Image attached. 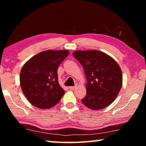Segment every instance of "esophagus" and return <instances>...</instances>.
Wrapping results in <instances>:
<instances>
[{"mask_svg": "<svg viewBox=\"0 0 146 146\" xmlns=\"http://www.w3.org/2000/svg\"><path fill=\"white\" fill-rule=\"evenodd\" d=\"M69 88H70V90H74L76 88V86H70Z\"/></svg>", "mask_w": 146, "mask_h": 146, "instance_id": "34e87169", "label": "esophagus"}]
</instances>
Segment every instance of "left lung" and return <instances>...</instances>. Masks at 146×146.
<instances>
[{
	"label": "left lung",
	"mask_w": 146,
	"mask_h": 146,
	"mask_svg": "<svg viewBox=\"0 0 146 146\" xmlns=\"http://www.w3.org/2000/svg\"><path fill=\"white\" fill-rule=\"evenodd\" d=\"M73 55L82 66L87 78V93L81 100L83 104L93 110L108 107L122 88L120 66L112 57L98 50L76 51Z\"/></svg>",
	"instance_id": "obj_1"
}]
</instances>
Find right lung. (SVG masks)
Listing matches in <instances>:
<instances>
[{
    "label": "right lung",
    "instance_id": "obj_1",
    "mask_svg": "<svg viewBox=\"0 0 146 146\" xmlns=\"http://www.w3.org/2000/svg\"><path fill=\"white\" fill-rule=\"evenodd\" d=\"M68 50H47L33 56L20 74L23 92L32 105L40 109L55 106L64 94L58 80V68L69 55Z\"/></svg>",
    "mask_w": 146,
    "mask_h": 146
}]
</instances>
